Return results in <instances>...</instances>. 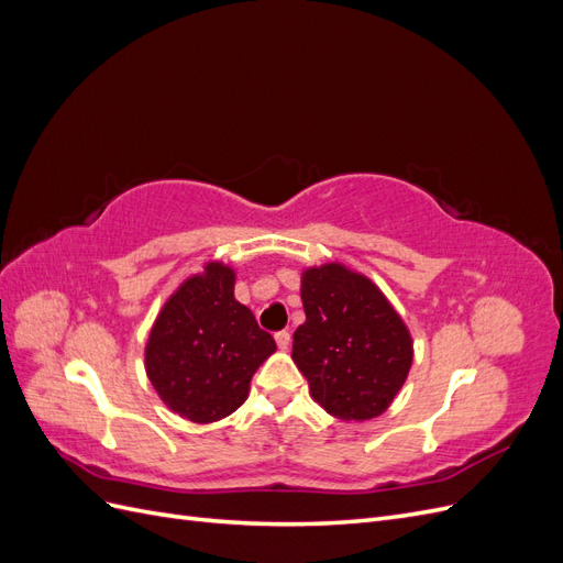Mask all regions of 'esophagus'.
Listing matches in <instances>:
<instances>
[{"label":"esophagus","mask_w":563,"mask_h":563,"mask_svg":"<svg viewBox=\"0 0 563 563\" xmlns=\"http://www.w3.org/2000/svg\"><path fill=\"white\" fill-rule=\"evenodd\" d=\"M275 340H277L279 350H288V345H291V333H288V331H277Z\"/></svg>","instance_id":"esophagus-1"}]
</instances>
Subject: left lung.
I'll use <instances>...</instances> for the list:
<instances>
[{
  "label": "left lung",
  "instance_id": "left-lung-1",
  "mask_svg": "<svg viewBox=\"0 0 563 563\" xmlns=\"http://www.w3.org/2000/svg\"><path fill=\"white\" fill-rule=\"evenodd\" d=\"M305 323L294 333V362L312 399L340 420L383 416L413 364V338L366 275L343 263L302 269Z\"/></svg>",
  "mask_w": 563,
  "mask_h": 563
}]
</instances>
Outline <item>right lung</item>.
<instances>
[{"label":"right lung","mask_w":563,"mask_h":563,"mask_svg":"<svg viewBox=\"0 0 563 563\" xmlns=\"http://www.w3.org/2000/svg\"><path fill=\"white\" fill-rule=\"evenodd\" d=\"M234 269L211 261L164 302L145 345V371L159 399L199 424L234 413L253 373L277 350L234 298Z\"/></svg>","instance_id":"1"}]
</instances>
